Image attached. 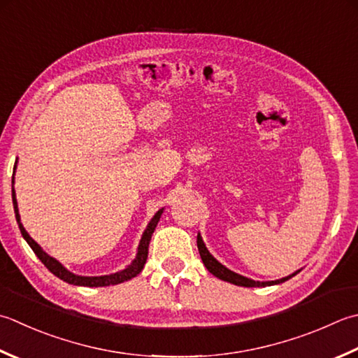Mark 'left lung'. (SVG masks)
<instances>
[{
	"label": "left lung",
	"instance_id": "obj_1",
	"mask_svg": "<svg viewBox=\"0 0 358 358\" xmlns=\"http://www.w3.org/2000/svg\"><path fill=\"white\" fill-rule=\"evenodd\" d=\"M197 247H199V253H200V257L203 264H205V267L208 268L209 273H213V275L215 278L222 279V281H227V282H231L234 285H241V287H267V285H273V284H281L284 281H287V279H290L296 275V273H293V275L287 276V278H282V279H278V281H270V282H259V281H253V279H248L245 276H241L237 275V273L228 270L227 267H223V265L220 262H217L215 259L211 256V253L206 250L205 243H203L200 234L197 236Z\"/></svg>",
	"mask_w": 358,
	"mask_h": 358
}]
</instances>
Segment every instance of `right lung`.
Returning <instances> with one entry per match:
<instances>
[{
	"mask_svg": "<svg viewBox=\"0 0 358 358\" xmlns=\"http://www.w3.org/2000/svg\"><path fill=\"white\" fill-rule=\"evenodd\" d=\"M13 183V180H12ZM12 200H13V209H15V217H17V222H18V227L21 234L26 239V242L29 243V247L32 248V251L37 257L40 259L41 262L45 264V267L55 275L57 278H60L62 281H65L68 284H73V285H82V287H107V285H115V284H121L124 281H129V279L138 276L141 270L144 268L145 261H147V255H149V243L152 239V234L153 231H155L158 222H159V217L163 214V209H159V211L153 215V219L150 220L149 227L145 228L144 234L141 237V242H139V247H138V255L135 257V261H133L127 268H124L117 273H113V275H107V276H77L73 275L71 271H68L63 265L55 261L54 257L48 256L43 250L40 248V245L35 242L32 237L26 233V229L23 228L20 222V214H18V206H17V199H15V191H13L12 187Z\"/></svg>",
	"mask_w": 358,
	"mask_h": 358,
	"instance_id": "right-lung-1",
	"label": "right lung"
}]
</instances>
